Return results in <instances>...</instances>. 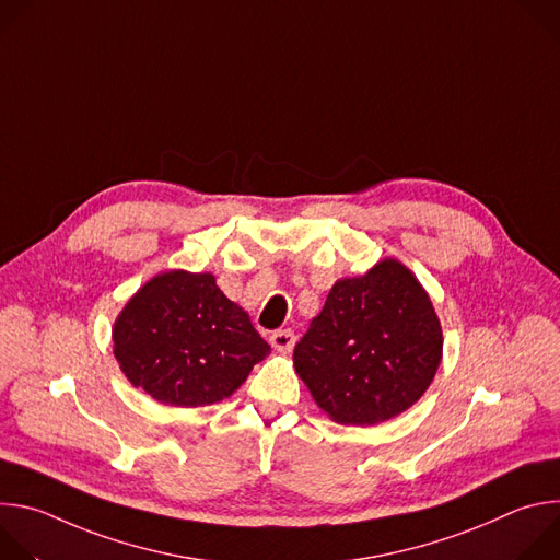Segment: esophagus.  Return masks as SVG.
<instances>
[{"label": "esophagus", "mask_w": 560, "mask_h": 560, "mask_svg": "<svg viewBox=\"0 0 560 560\" xmlns=\"http://www.w3.org/2000/svg\"><path fill=\"white\" fill-rule=\"evenodd\" d=\"M294 341L296 337L292 330H277L270 335V346L279 352H290L294 348Z\"/></svg>", "instance_id": "1"}]
</instances>
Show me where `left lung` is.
Wrapping results in <instances>:
<instances>
[{
	"mask_svg": "<svg viewBox=\"0 0 560 560\" xmlns=\"http://www.w3.org/2000/svg\"><path fill=\"white\" fill-rule=\"evenodd\" d=\"M441 354L428 292L401 261L385 259L332 285L294 348V370L332 421L376 425L419 401Z\"/></svg>",
	"mask_w": 560,
	"mask_h": 560,
	"instance_id": "obj_1",
	"label": "left lung"
}]
</instances>
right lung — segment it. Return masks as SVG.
I'll return each mask as SVG.
<instances>
[{
  "label": "right lung",
  "mask_w": 560,
  "mask_h": 560,
  "mask_svg": "<svg viewBox=\"0 0 560 560\" xmlns=\"http://www.w3.org/2000/svg\"><path fill=\"white\" fill-rule=\"evenodd\" d=\"M113 352L128 381L175 408L210 406L242 385L270 346L210 272L156 275L126 303Z\"/></svg>",
  "instance_id": "add662e5"
}]
</instances>
